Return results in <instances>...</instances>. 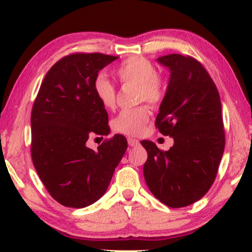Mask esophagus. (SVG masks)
<instances>
[{"instance_id":"1","label":"esophagus","mask_w":252,"mask_h":252,"mask_svg":"<svg viewBox=\"0 0 252 252\" xmlns=\"http://www.w3.org/2000/svg\"><path fill=\"white\" fill-rule=\"evenodd\" d=\"M127 141H128V144L130 147H136V146H139V144H140V141L136 140V139H133V137H128Z\"/></svg>"}]
</instances>
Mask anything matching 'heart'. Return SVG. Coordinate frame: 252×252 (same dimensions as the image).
<instances>
[{
	"instance_id": "heart-1",
	"label": "heart",
	"mask_w": 252,
	"mask_h": 252,
	"mask_svg": "<svg viewBox=\"0 0 252 252\" xmlns=\"http://www.w3.org/2000/svg\"><path fill=\"white\" fill-rule=\"evenodd\" d=\"M115 74L123 84L135 85L137 101H146L151 105H156L164 96V88L157 71L150 61L143 57H130L123 62L115 70ZM93 91L103 108L113 109L116 105V88L103 75L96 77L93 84ZM149 122V110L146 106L134 109H125L112 120V128L117 133L125 135H137L142 132L146 124Z\"/></svg>"
}]
</instances>
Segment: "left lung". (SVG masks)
<instances>
[{
    "instance_id": "obj_1",
    "label": "left lung",
    "mask_w": 252,
    "mask_h": 252,
    "mask_svg": "<svg viewBox=\"0 0 252 252\" xmlns=\"http://www.w3.org/2000/svg\"><path fill=\"white\" fill-rule=\"evenodd\" d=\"M170 70L156 126L174 144L161 151L141 141L148 159L143 175L149 190L170 208H184L204 196L215 181L225 149L221 102L215 82L190 56L157 58Z\"/></svg>"
}]
</instances>
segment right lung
<instances>
[{"instance_id": "1", "label": "right lung", "mask_w": 252, "mask_h": 252, "mask_svg": "<svg viewBox=\"0 0 252 252\" xmlns=\"http://www.w3.org/2000/svg\"><path fill=\"white\" fill-rule=\"evenodd\" d=\"M117 58L98 53L65 56L48 71L33 104L34 167L53 198L67 208L81 209L98 201L127 149L120 134L97 150L86 144L91 135L110 133L108 113L93 84Z\"/></svg>"}]
</instances>
